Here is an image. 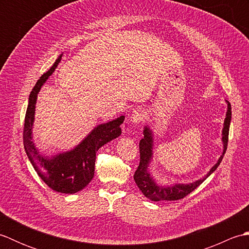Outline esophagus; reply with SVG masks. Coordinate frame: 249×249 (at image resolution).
Listing matches in <instances>:
<instances>
[{"label": "esophagus", "instance_id": "obj_1", "mask_svg": "<svg viewBox=\"0 0 249 249\" xmlns=\"http://www.w3.org/2000/svg\"><path fill=\"white\" fill-rule=\"evenodd\" d=\"M145 118H146V112H145V110H143L142 108H138V109L134 110L130 114V121L135 124H139L140 122L143 121Z\"/></svg>", "mask_w": 249, "mask_h": 249}]
</instances>
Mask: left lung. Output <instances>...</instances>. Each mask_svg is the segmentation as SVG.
<instances>
[{"mask_svg":"<svg viewBox=\"0 0 249 249\" xmlns=\"http://www.w3.org/2000/svg\"><path fill=\"white\" fill-rule=\"evenodd\" d=\"M227 104V112L224 121V127L221 131V142H223V152L218 158L217 162L210 169V171L204 177L192 183H173V184H158L153 177L150 167L153 162V150H154V131L146 124L143 128L144 137L140 140V163L134 176V179L137 186L142 192L147 199L152 201H173L183 199L197 188L200 184H202L206 178H209L220 165L228 145L229 127L231 122V105L228 100H225Z\"/></svg>","mask_w":249,"mask_h":249,"instance_id":"left-lung-1","label":"left lung"}]
</instances>
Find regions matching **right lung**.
<instances>
[{"label": "right lung", "instance_id": "1", "mask_svg": "<svg viewBox=\"0 0 249 249\" xmlns=\"http://www.w3.org/2000/svg\"><path fill=\"white\" fill-rule=\"evenodd\" d=\"M63 53L55 60L50 70L41 76L32 89L25 113L23 142L26 155L40 178L55 192L75 194L80 192L92 181L95 172L96 152L122 134L121 124L125 116L99 124L89 131L84 138L71 150L60 152L55 155H46L37 149L33 139V125L38 93L54 72Z\"/></svg>", "mask_w": 249, "mask_h": 249}]
</instances>
